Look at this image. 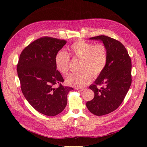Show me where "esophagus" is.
<instances>
[{
    "label": "esophagus",
    "mask_w": 147,
    "mask_h": 147,
    "mask_svg": "<svg viewBox=\"0 0 147 147\" xmlns=\"http://www.w3.org/2000/svg\"><path fill=\"white\" fill-rule=\"evenodd\" d=\"M77 90L78 91H83V90H84V89L83 88H77Z\"/></svg>",
    "instance_id": "esophagus-1"
}]
</instances>
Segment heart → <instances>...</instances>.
<instances>
[{
	"label": "heart",
	"instance_id": "b5f03b06",
	"mask_svg": "<svg viewBox=\"0 0 147 147\" xmlns=\"http://www.w3.org/2000/svg\"><path fill=\"white\" fill-rule=\"evenodd\" d=\"M69 54L74 57L82 60L80 74H70L65 78L67 85L81 88L90 84L92 74L96 77L102 72L107 61V52L102 43L96 45L83 40L74 43L70 48ZM65 51H59L55 57L56 70L65 75L69 71L70 57Z\"/></svg>",
	"mask_w": 147,
	"mask_h": 147
}]
</instances>
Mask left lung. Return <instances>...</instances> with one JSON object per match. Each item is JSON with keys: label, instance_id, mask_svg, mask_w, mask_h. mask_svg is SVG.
Masks as SVG:
<instances>
[{"label": "left lung", "instance_id": "left-lung-1", "mask_svg": "<svg viewBox=\"0 0 147 147\" xmlns=\"http://www.w3.org/2000/svg\"><path fill=\"white\" fill-rule=\"evenodd\" d=\"M89 40L102 42L107 52L105 69L89 87L94 92V98L86 104L92 114L102 116L118 109L129 90L132 82L131 59L126 48L117 40L105 35ZM100 85L102 86L97 88Z\"/></svg>", "mask_w": 147, "mask_h": 147}]
</instances>
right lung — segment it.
Instances as JSON below:
<instances>
[{"instance_id": "1", "label": "right lung", "mask_w": 147, "mask_h": 147, "mask_svg": "<svg viewBox=\"0 0 147 147\" xmlns=\"http://www.w3.org/2000/svg\"><path fill=\"white\" fill-rule=\"evenodd\" d=\"M65 43L64 40L40 38L24 49L17 65L25 98L34 109L47 116L63 112L67 104L68 93L74 90L62 85L64 80L55 64L56 55Z\"/></svg>"}]
</instances>
